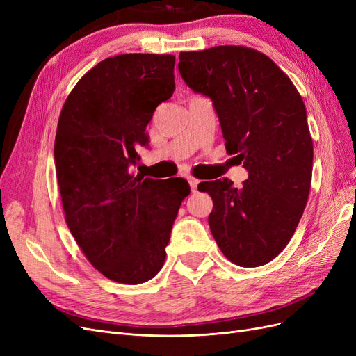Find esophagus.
<instances>
[{
  "label": "esophagus",
  "instance_id": "34e87169",
  "mask_svg": "<svg viewBox=\"0 0 356 356\" xmlns=\"http://www.w3.org/2000/svg\"><path fill=\"white\" fill-rule=\"evenodd\" d=\"M188 182H190V187H191V191L196 193L197 191V186H199V179L196 178H188Z\"/></svg>",
  "mask_w": 356,
  "mask_h": 356
}]
</instances>
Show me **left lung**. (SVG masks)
Wrapping results in <instances>:
<instances>
[{
	"label": "left lung",
	"mask_w": 356,
	"mask_h": 356,
	"mask_svg": "<svg viewBox=\"0 0 356 356\" xmlns=\"http://www.w3.org/2000/svg\"><path fill=\"white\" fill-rule=\"evenodd\" d=\"M178 70L212 101L227 153L248 170L241 188L227 178L200 184L213 200L211 233L232 263L263 266L284 251L307 203L314 144L305 102L288 75L250 47L181 51Z\"/></svg>",
	"instance_id": "left-lung-1"
}]
</instances>
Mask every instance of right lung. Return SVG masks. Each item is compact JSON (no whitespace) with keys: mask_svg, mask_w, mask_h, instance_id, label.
Masks as SVG:
<instances>
[{"mask_svg":"<svg viewBox=\"0 0 356 356\" xmlns=\"http://www.w3.org/2000/svg\"><path fill=\"white\" fill-rule=\"evenodd\" d=\"M175 56L129 53L86 72L63 104L55 163L65 221L92 266L114 282L154 277L181 202L182 178L134 175L157 105L175 90Z\"/></svg>","mask_w":356,"mask_h":356,"instance_id":"obj_1","label":"right lung"}]
</instances>
